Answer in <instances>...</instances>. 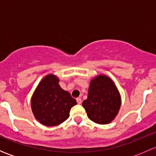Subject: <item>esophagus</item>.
I'll return each instance as SVG.
<instances>
[{"instance_id":"34e87169","label":"esophagus","mask_w":156,"mask_h":156,"mask_svg":"<svg viewBox=\"0 0 156 156\" xmlns=\"http://www.w3.org/2000/svg\"><path fill=\"white\" fill-rule=\"evenodd\" d=\"M76 101H77V103H78V104H81V99L80 98V97H78V98H76Z\"/></svg>"}]
</instances>
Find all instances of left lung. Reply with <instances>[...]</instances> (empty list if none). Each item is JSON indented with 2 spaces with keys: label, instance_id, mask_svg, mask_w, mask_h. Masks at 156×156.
Here are the masks:
<instances>
[{
  "label": "left lung",
  "instance_id": "8db88e82",
  "mask_svg": "<svg viewBox=\"0 0 156 156\" xmlns=\"http://www.w3.org/2000/svg\"><path fill=\"white\" fill-rule=\"evenodd\" d=\"M82 106L91 121L106 125L119 113L120 94L111 78L106 75H98L91 80L87 99L83 101Z\"/></svg>",
  "mask_w": 156,
  "mask_h": 156
}]
</instances>
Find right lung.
Here are the masks:
<instances>
[{
  "instance_id": "1",
  "label": "right lung",
  "mask_w": 156,
  "mask_h": 156,
  "mask_svg": "<svg viewBox=\"0 0 156 156\" xmlns=\"http://www.w3.org/2000/svg\"><path fill=\"white\" fill-rule=\"evenodd\" d=\"M59 78L48 75L41 80L31 97L34 117L45 126H56L65 122L71 108L77 104L68 91L59 85Z\"/></svg>"
}]
</instances>
